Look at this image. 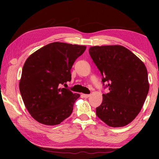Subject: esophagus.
Returning a JSON list of instances; mask_svg holds the SVG:
<instances>
[{
  "instance_id": "1",
  "label": "esophagus",
  "mask_w": 159,
  "mask_h": 159,
  "mask_svg": "<svg viewBox=\"0 0 159 159\" xmlns=\"http://www.w3.org/2000/svg\"><path fill=\"white\" fill-rule=\"evenodd\" d=\"M82 96L85 98H88L90 96V95H88V94H83Z\"/></svg>"
}]
</instances>
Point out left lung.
<instances>
[{"instance_id": "1", "label": "left lung", "mask_w": 159, "mask_h": 159, "mask_svg": "<svg viewBox=\"0 0 159 159\" xmlns=\"http://www.w3.org/2000/svg\"><path fill=\"white\" fill-rule=\"evenodd\" d=\"M89 53L102 74L104 88L109 90L102 95L97 116L111 127L128 125L141 111L149 93L146 66L121 45L91 47Z\"/></svg>"}]
</instances>
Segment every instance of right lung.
<instances>
[{"instance_id": "right-lung-1", "label": "right lung", "mask_w": 159, "mask_h": 159, "mask_svg": "<svg viewBox=\"0 0 159 159\" xmlns=\"http://www.w3.org/2000/svg\"><path fill=\"white\" fill-rule=\"evenodd\" d=\"M86 49L54 42L31 55L24 64L20 90L26 108L42 124H60L71 114L80 95L61 88L71 81V69Z\"/></svg>"}]
</instances>
